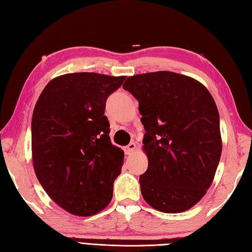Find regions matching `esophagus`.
Masks as SVG:
<instances>
[{
    "label": "esophagus",
    "mask_w": 252,
    "mask_h": 252,
    "mask_svg": "<svg viewBox=\"0 0 252 252\" xmlns=\"http://www.w3.org/2000/svg\"><path fill=\"white\" fill-rule=\"evenodd\" d=\"M136 149H137L136 143H135V142H130L129 145H128V146L125 148L126 155H132V153L136 151Z\"/></svg>",
    "instance_id": "esophagus-1"
}]
</instances>
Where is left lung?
<instances>
[{
  "mask_svg": "<svg viewBox=\"0 0 252 252\" xmlns=\"http://www.w3.org/2000/svg\"><path fill=\"white\" fill-rule=\"evenodd\" d=\"M123 88L139 102L146 130L143 199L164 213L187 211L207 193L222 153L214 99L198 80L166 70L128 77Z\"/></svg>",
  "mask_w": 252,
  "mask_h": 252,
  "instance_id": "obj_1",
  "label": "left lung"
}]
</instances>
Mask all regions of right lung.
<instances>
[{
  "label": "right lung",
  "mask_w": 252,
  "mask_h": 252,
  "mask_svg": "<svg viewBox=\"0 0 252 252\" xmlns=\"http://www.w3.org/2000/svg\"><path fill=\"white\" fill-rule=\"evenodd\" d=\"M126 76L73 73L55 77L35 103L32 151L35 176L53 201L77 217L107 207L124 151L112 145L105 101Z\"/></svg>",
  "instance_id": "right-lung-1"
}]
</instances>
